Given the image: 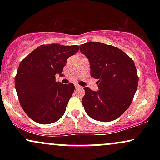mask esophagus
<instances>
[{
	"mask_svg": "<svg viewBox=\"0 0 160 160\" xmlns=\"http://www.w3.org/2000/svg\"><path fill=\"white\" fill-rule=\"evenodd\" d=\"M75 88H76V89H80V88H81V86L77 84V85H75Z\"/></svg>",
	"mask_w": 160,
	"mask_h": 160,
	"instance_id": "obj_1",
	"label": "esophagus"
}]
</instances>
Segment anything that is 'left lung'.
Returning <instances> with one entry per match:
<instances>
[{
  "mask_svg": "<svg viewBox=\"0 0 160 160\" xmlns=\"http://www.w3.org/2000/svg\"><path fill=\"white\" fill-rule=\"evenodd\" d=\"M90 65L91 77L98 79V91L84 87L82 104L91 118L109 122L120 117L131 104L138 84L133 60L111 45L89 42L80 47Z\"/></svg>",
  "mask_w": 160,
  "mask_h": 160,
  "instance_id": "obj_1",
  "label": "left lung"
}]
</instances>
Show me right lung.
<instances>
[{
  "instance_id": "1",
  "label": "right lung",
  "mask_w": 160,
  "mask_h": 160,
  "mask_svg": "<svg viewBox=\"0 0 160 160\" xmlns=\"http://www.w3.org/2000/svg\"><path fill=\"white\" fill-rule=\"evenodd\" d=\"M78 50L77 45H41L20 62L16 90L22 108L32 120L49 124L64 115L74 85L56 82V74L62 76L67 59Z\"/></svg>"
}]
</instances>
